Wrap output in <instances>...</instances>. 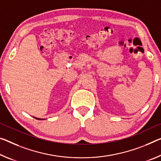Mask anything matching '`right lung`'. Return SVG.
<instances>
[{
  "mask_svg": "<svg viewBox=\"0 0 161 161\" xmlns=\"http://www.w3.org/2000/svg\"><path fill=\"white\" fill-rule=\"evenodd\" d=\"M34 118H36V119H40V118H37V117H34Z\"/></svg>",
  "mask_w": 161,
  "mask_h": 161,
  "instance_id": "right-lung-1",
  "label": "right lung"
}]
</instances>
